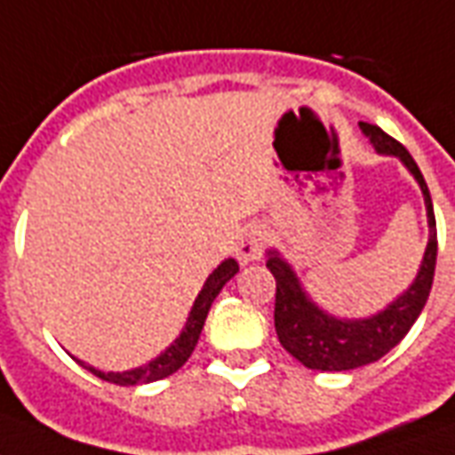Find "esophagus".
I'll return each instance as SVG.
<instances>
[{"instance_id":"obj_1","label":"esophagus","mask_w":455,"mask_h":455,"mask_svg":"<svg viewBox=\"0 0 455 455\" xmlns=\"http://www.w3.org/2000/svg\"><path fill=\"white\" fill-rule=\"evenodd\" d=\"M263 248H266V231L258 224H251L241 231L236 243V256L238 260L248 266V263H256L258 258L263 256Z\"/></svg>"}]
</instances>
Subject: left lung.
<instances>
[{"instance_id":"obj_1","label":"left lung","mask_w":455,"mask_h":455,"mask_svg":"<svg viewBox=\"0 0 455 455\" xmlns=\"http://www.w3.org/2000/svg\"><path fill=\"white\" fill-rule=\"evenodd\" d=\"M361 131L368 136L372 148L380 156H395L410 175L417 180L424 207H427V221H429V241L424 248V258L411 280V285L392 299L390 305L371 316H336L319 307L307 292L302 280L297 277L295 267L287 263L277 248L266 251V266L273 273L277 283L275 290V331L292 358L312 368V371H353L368 363L380 361L385 353H390L397 343L407 336L411 324L417 322L421 309L427 305L434 283V267H436V219H434V204L419 165L414 163L410 150L402 143L390 139L387 133L372 124L361 121Z\"/></svg>"}]
</instances>
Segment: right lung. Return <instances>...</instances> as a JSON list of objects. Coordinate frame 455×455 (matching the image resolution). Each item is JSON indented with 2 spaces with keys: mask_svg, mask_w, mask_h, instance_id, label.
Here are the masks:
<instances>
[{
  "mask_svg": "<svg viewBox=\"0 0 455 455\" xmlns=\"http://www.w3.org/2000/svg\"><path fill=\"white\" fill-rule=\"evenodd\" d=\"M238 273V263L234 258H227V260H221L209 277L204 280V285L199 290V295L195 297V305L189 309L188 315V322L182 326V331L175 341L170 343L165 351L156 355L153 361H148L146 365H139V368H131V371H121V372H114V371H100V368H94L90 363L84 361H75L83 365L84 371H90L92 375L97 378H102L107 382H114V385H146V382H156V380H163V378H168L172 375L175 371H180L188 358L192 355L195 351V346L199 341V334H202V326H204V319H207L209 309H212V302L217 299V295L224 290L231 277Z\"/></svg>",
  "mask_w": 455,
  "mask_h": 455,
  "instance_id": "obj_1",
  "label": "right lung"
}]
</instances>
